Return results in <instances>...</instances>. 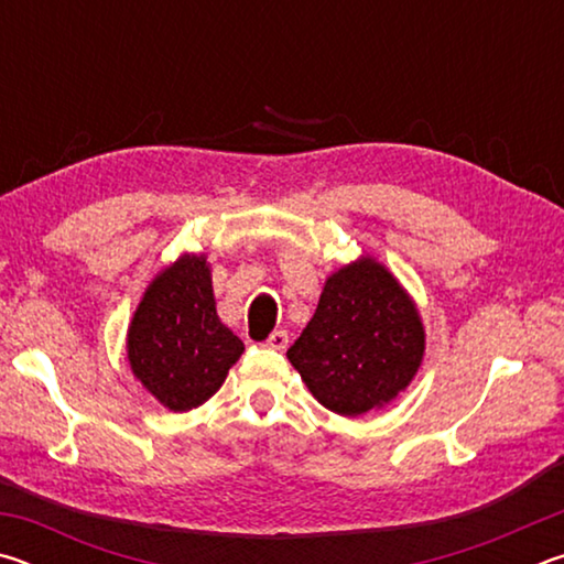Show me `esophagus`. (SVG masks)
Segmentation results:
<instances>
[{"label":"esophagus","mask_w":564,"mask_h":564,"mask_svg":"<svg viewBox=\"0 0 564 564\" xmlns=\"http://www.w3.org/2000/svg\"><path fill=\"white\" fill-rule=\"evenodd\" d=\"M261 346L263 348H273V350H283L285 346H289V333H285V330H273L271 336L261 343Z\"/></svg>","instance_id":"esophagus-1"}]
</instances>
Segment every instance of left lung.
Returning <instances> with one entry per match:
<instances>
[{"instance_id":"8db88e82","label":"left lung","mask_w":564,"mask_h":564,"mask_svg":"<svg viewBox=\"0 0 564 564\" xmlns=\"http://www.w3.org/2000/svg\"><path fill=\"white\" fill-rule=\"evenodd\" d=\"M423 352L413 299L383 263L362 256L328 275L289 360L323 408L356 417L403 393Z\"/></svg>"}]
</instances>
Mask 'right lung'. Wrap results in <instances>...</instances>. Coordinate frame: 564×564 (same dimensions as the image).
<instances>
[{
  "label": "right lung",
  "mask_w": 564,
  "mask_h": 564,
  "mask_svg": "<svg viewBox=\"0 0 564 564\" xmlns=\"http://www.w3.org/2000/svg\"><path fill=\"white\" fill-rule=\"evenodd\" d=\"M241 352V338L216 313L206 256H181L149 283L131 318L127 356L161 405L184 413L206 403Z\"/></svg>",
  "instance_id": "add662e5"
}]
</instances>
